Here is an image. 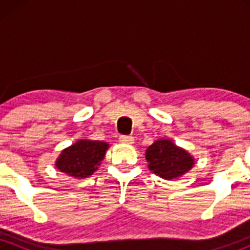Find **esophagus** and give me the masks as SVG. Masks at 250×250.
<instances>
[{"mask_svg": "<svg viewBox=\"0 0 250 250\" xmlns=\"http://www.w3.org/2000/svg\"><path fill=\"white\" fill-rule=\"evenodd\" d=\"M120 141L123 144H133L134 143V138L130 137V135H121Z\"/></svg>", "mask_w": 250, "mask_h": 250, "instance_id": "esophagus-1", "label": "esophagus"}]
</instances>
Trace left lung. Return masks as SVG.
<instances>
[{"label":"left lung","mask_w":250,"mask_h":250,"mask_svg":"<svg viewBox=\"0 0 250 250\" xmlns=\"http://www.w3.org/2000/svg\"><path fill=\"white\" fill-rule=\"evenodd\" d=\"M146 161L153 173L167 180L183 175L193 165V158L169 140H158L148 146Z\"/></svg>","instance_id":"8db88e82"}]
</instances>
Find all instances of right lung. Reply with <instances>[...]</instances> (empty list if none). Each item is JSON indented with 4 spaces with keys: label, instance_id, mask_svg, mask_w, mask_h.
Here are the masks:
<instances>
[{
    "label": "right lung",
    "instance_id": "1",
    "mask_svg": "<svg viewBox=\"0 0 250 250\" xmlns=\"http://www.w3.org/2000/svg\"><path fill=\"white\" fill-rule=\"evenodd\" d=\"M107 144L103 141L80 140L65 148L57 161V168L75 178H87L98 169L104 158Z\"/></svg>",
    "mask_w": 250,
    "mask_h": 250
}]
</instances>
